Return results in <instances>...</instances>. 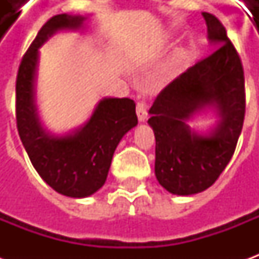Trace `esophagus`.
<instances>
[{"label": "esophagus", "mask_w": 259, "mask_h": 259, "mask_svg": "<svg viewBox=\"0 0 259 259\" xmlns=\"http://www.w3.org/2000/svg\"><path fill=\"white\" fill-rule=\"evenodd\" d=\"M147 104L146 102H139L137 104V107H136V112H137V118L140 122H146L147 116H148V113H147Z\"/></svg>", "instance_id": "1"}]
</instances>
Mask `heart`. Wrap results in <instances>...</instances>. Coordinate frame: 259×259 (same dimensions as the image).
Segmentation results:
<instances>
[{
  "instance_id": "1",
  "label": "heart",
  "mask_w": 259,
  "mask_h": 259,
  "mask_svg": "<svg viewBox=\"0 0 259 259\" xmlns=\"http://www.w3.org/2000/svg\"><path fill=\"white\" fill-rule=\"evenodd\" d=\"M180 68H182V57L178 55V57H175L168 65H166V68L163 69V79L169 80V79H174L176 74L179 73Z\"/></svg>"
}]
</instances>
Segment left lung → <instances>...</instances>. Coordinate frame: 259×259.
I'll return each mask as SVG.
<instances>
[{"instance_id": "1", "label": "left lung", "mask_w": 259, "mask_h": 259, "mask_svg": "<svg viewBox=\"0 0 259 259\" xmlns=\"http://www.w3.org/2000/svg\"><path fill=\"white\" fill-rule=\"evenodd\" d=\"M208 40L217 50L169 83L152 104L148 123L155 135V176L176 195L211 187L232 159L245 113L244 70L239 54L217 16L202 12ZM215 109L217 126L206 135L187 120Z\"/></svg>"}]
</instances>
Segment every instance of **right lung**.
Instances as JSON below:
<instances>
[{"label": "right lung", "instance_id": "add662e5", "mask_svg": "<svg viewBox=\"0 0 259 259\" xmlns=\"http://www.w3.org/2000/svg\"><path fill=\"white\" fill-rule=\"evenodd\" d=\"M85 16L55 15L42 26L22 58L16 77V124L33 166L59 194L84 198L100 190L119 141L137 124L130 98H102L91 118L65 136L46 132L36 107L38 48L58 30H77Z\"/></svg>", "mask_w": 259, "mask_h": 259}]
</instances>
